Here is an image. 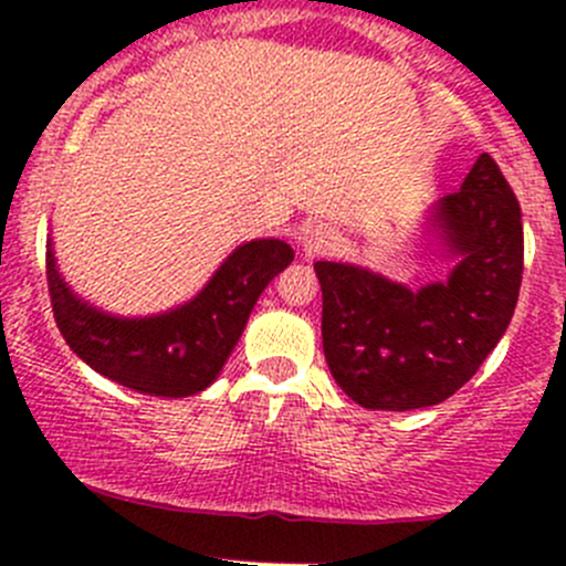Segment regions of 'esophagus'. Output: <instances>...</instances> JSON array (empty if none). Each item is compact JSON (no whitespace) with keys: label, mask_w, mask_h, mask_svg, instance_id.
Segmentation results:
<instances>
[{"label":"esophagus","mask_w":566,"mask_h":566,"mask_svg":"<svg viewBox=\"0 0 566 566\" xmlns=\"http://www.w3.org/2000/svg\"><path fill=\"white\" fill-rule=\"evenodd\" d=\"M331 247H334V232L325 224H312L310 230H304V235H301V249H304L306 256L325 254Z\"/></svg>","instance_id":"1"}]
</instances>
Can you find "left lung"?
<instances>
[{
    "label": "left lung",
    "mask_w": 566,
    "mask_h": 566,
    "mask_svg": "<svg viewBox=\"0 0 566 566\" xmlns=\"http://www.w3.org/2000/svg\"><path fill=\"white\" fill-rule=\"evenodd\" d=\"M430 221L458 256L421 290L345 262H315L323 290V350L339 389L373 410L438 405L490 356L517 306L523 279L521 205L482 153L460 191Z\"/></svg>",
    "instance_id": "obj_1"
}]
</instances>
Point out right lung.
Listing matches in <instances>:
<instances>
[{
	"instance_id": "1",
	"label": "right lung",
	"mask_w": 566,
	"mask_h": 566,
	"mask_svg": "<svg viewBox=\"0 0 566 566\" xmlns=\"http://www.w3.org/2000/svg\"><path fill=\"white\" fill-rule=\"evenodd\" d=\"M295 251L279 238L243 243L210 282L177 310L153 317H114L78 298L45 251L54 319L71 350L114 384L150 397H191L219 378L251 310Z\"/></svg>"
}]
</instances>
